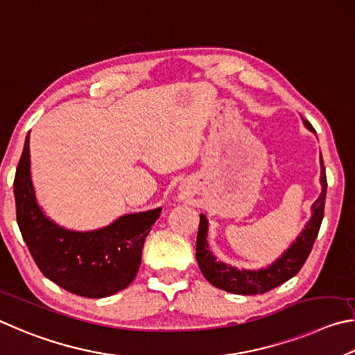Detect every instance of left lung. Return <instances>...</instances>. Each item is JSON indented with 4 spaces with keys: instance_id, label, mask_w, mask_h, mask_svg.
Masks as SVG:
<instances>
[{
    "instance_id": "left-lung-1",
    "label": "left lung",
    "mask_w": 355,
    "mask_h": 355,
    "mask_svg": "<svg viewBox=\"0 0 355 355\" xmlns=\"http://www.w3.org/2000/svg\"><path fill=\"white\" fill-rule=\"evenodd\" d=\"M306 126L313 130L312 124L307 120L304 121ZM321 184L322 191L318 200L313 202L312 206V218L307 223V226L301 232L300 237L291 245L285 254H282L281 259H277L275 263L265 270L259 271H246V270H237L232 266L225 265L221 262H216L214 254L210 252L207 248V218L206 215L201 214L200 216V229H198V239H196V260L200 265V270L202 276L207 281L215 285L216 288H221L229 293L235 295H262L272 288L279 287L288 279L297 275V271L302 268L306 263L310 251H312L316 235L320 232V226L324 216V202H326V168L322 164L321 157Z\"/></svg>"
}]
</instances>
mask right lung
I'll use <instances>...</instances> for the list:
<instances>
[{
    "instance_id": "obj_1",
    "label": "right lung",
    "mask_w": 355,
    "mask_h": 355,
    "mask_svg": "<svg viewBox=\"0 0 355 355\" xmlns=\"http://www.w3.org/2000/svg\"><path fill=\"white\" fill-rule=\"evenodd\" d=\"M29 157L28 134L14 179L17 223L43 276L84 297H105L126 288L140 268L143 243L160 209L124 215L98 231H67L37 206Z\"/></svg>"
}]
</instances>
